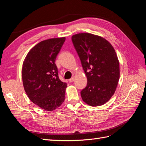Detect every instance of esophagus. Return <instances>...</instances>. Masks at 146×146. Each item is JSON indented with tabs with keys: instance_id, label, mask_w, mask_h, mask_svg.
Segmentation results:
<instances>
[{
	"instance_id": "obj_1",
	"label": "esophagus",
	"mask_w": 146,
	"mask_h": 146,
	"mask_svg": "<svg viewBox=\"0 0 146 146\" xmlns=\"http://www.w3.org/2000/svg\"><path fill=\"white\" fill-rule=\"evenodd\" d=\"M74 80H75V78L74 77H72V78H70L69 80V82H70V83H72V82H73L74 81Z\"/></svg>"
}]
</instances>
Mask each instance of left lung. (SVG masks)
I'll use <instances>...</instances> for the list:
<instances>
[{"label":"left lung","mask_w":146,"mask_h":146,"mask_svg":"<svg viewBox=\"0 0 146 146\" xmlns=\"http://www.w3.org/2000/svg\"><path fill=\"white\" fill-rule=\"evenodd\" d=\"M72 41L88 80L82 100L92 107L102 105L114 94L119 80L115 50L106 39L89 33L74 35Z\"/></svg>","instance_id":"left-lung-1"}]
</instances>
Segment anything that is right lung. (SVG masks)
I'll use <instances>...</instances> for the list:
<instances>
[{"label":"right lung","mask_w":146,"mask_h":146,"mask_svg":"<svg viewBox=\"0 0 146 146\" xmlns=\"http://www.w3.org/2000/svg\"><path fill=\"white\" fill-rule=\"evenodd\" d=\"M65 37L48 39L31 48L22 68L24 90L30 100L48 111H54L65 99L67 84L58 77L55 63Z\"/></svg>","instance_id":"right-lung-1"}]
</instances>
